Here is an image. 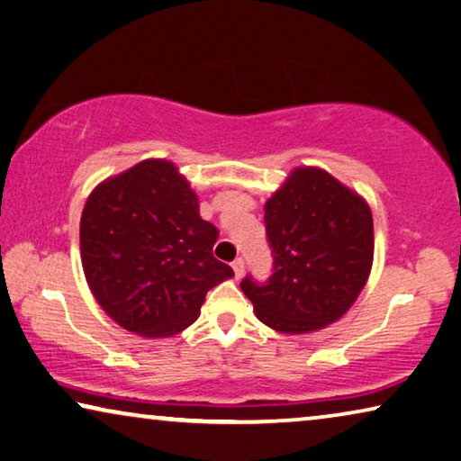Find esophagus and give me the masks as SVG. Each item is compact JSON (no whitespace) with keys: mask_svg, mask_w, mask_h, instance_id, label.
<instances>
[{"mask_svg":"<svg viewBox=\"0 0 461 461\" xmlns=\"http://www.w3.org/2000/svg\"><path fill=\"white\" fill-rule=\"evenodd\" d=\"M231 267H233V273H236V277L240 279L244 275V260L242 258H236L231 263Z\"/></svg>","mask_w":461,"mask_h":461,"instance_id":"esophagus-1","label":"esophagus"}]
</instances>
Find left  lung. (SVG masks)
<instances>
[{"label": "left lung", "mask_w": 461, "mask_h": 461, "mask_svg": "<svg viewBox=\"0 0 461 461\" xmlns=\"http://www.w3.org/2000/svg\"><path fill=\"white\" fill-rule=\"evenodd\" d=\"M275 254L269 284L240 287L273 331H321L346 314L366 285L375 257L366 198L329 171L298 165L265 203Z\"/></svg>", "instance_id": "8db88e82"}]
</instances>
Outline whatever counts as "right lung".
I'll return each instance as SVG.
<instances>
[{"label":"right lung","instance_id":"1","mask_svg":"<svg viewBox=\"0 0 461 461\" xmlns=\"http://www.w3.org/2000/svg\"><path fill=\"white\" fill-rule=\"evenodd\" d=\"M217 236L176 163L144 159L86 198L80 260L88 290L126 331L174 338L201 317L211 287L233 277L212 257Z\"/></svg>","mask_w":461,"mask_h":461}]
</instances>
